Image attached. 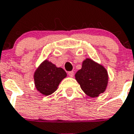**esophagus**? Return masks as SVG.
Returning <instances> with one entry per match:
<instances>
[{
  "label": "esophagus",
  "mask_w": 134,
  "mask_h": 134,
  "mask_svg": "<svg viewBox=\"0 0 134 134\" xmlns=\"http://www.w3.org/2000/svg\"><path fill=\"white\" fill-rule=\"evenodd\" d=\"M68 75H69V77H73L74 76V71H69L68 72Z\"/></svg>",
  "instance_id": "1"
}]
</instances>
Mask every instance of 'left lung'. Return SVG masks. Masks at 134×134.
I'll return each mask as SVG.
<instances>
[{"label":"left lung","mask_w":134,"mask_h":134,"mask_svg":"<svg viewBox=\"0 0 134 134\" xmlns=\"http://www.w3.org/2000/svg\"><path fill=\"white\" fill-rule=\"evenodd\" d=\"M75 78L86 95L92 98L105 92L109 81L107 69L89 58L83 60L82 68L76 73Z\"/></svg>","instance_id":"obj_1"}]
</instances>
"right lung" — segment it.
<instances>
[{"instance_id":"1","label":"right lung","mask_w":134,"mask_h":134,"mask_svg":"<svg viewBox=\"0 0 134 134\" xmlns=\"http://www.w3.org/2000/svg\"><path fill=\"white\" fill-rule=\"evenodd\" d=\"M67 77V73L61 67H57L48 60L42 62L34 74L37 91L42 95L49 96L56 92L60 82Z\"/></svg>"}]
</instances>
